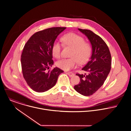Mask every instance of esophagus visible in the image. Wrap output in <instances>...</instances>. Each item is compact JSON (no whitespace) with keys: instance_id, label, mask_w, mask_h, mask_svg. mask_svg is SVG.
Masks as SVG:
<instances>
[{"instance_id":"1","label":"esophagus","mask_w":131,"mask_h":131,"mask_svg":"<svg viewBox=\"0 0 131 131\" xmlns=\"http://www.w3.org/2000/svg\"><path fill=\"white\" fill-rule=\"evenodd\" d=\"M67 74L70 76V77H73V76H74L75 75H74V74L73 73H72V72H68L67 73Z\"/></svg>"}]
</instances>
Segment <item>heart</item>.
Returning a JSON list of instances; mask_svg holds the SVG:
<instances>
[{
  "label": "heart",
  "instance_id": "b5f03b06",
  "mask_svg": "<svg viewBox=\"0 0 131 131\" xmlns=\"http://www.w3.org/2000/svg\"><path fill=\"white\" fill-rule=\"evenodd\" d=\"M62 41L65 46L72 48L73 50L70 55L71 58L58 60L56 63L57 67L64 71H69L76 68L78 62L83 64L88 60L92 52V47L90 44L85 42L82 37L74 33H69L62 37ZM61 51V45L58 41H55L52 46L53 56L60 58Z\"/></svg>",
  "mask_w": 131,
  "mask_h": 131
}]
</instances>
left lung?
I'll return each mask as SVG.
<instances>
[{"label": "left lung", "instance_id": "8db88e82", "mask_svg": "<svg viewBox=\"0 0 131 131\" xmlns=\"http://www.w3.org/2000/svg\"><path fill=\"white\" fill-rule=\"evenodd\" d=\"M78 29L88 38L92 52L90 60L82 69L87 74H76L80 78V81L75 85L74 89L82 95L89 96L95 93L106 80L111 68V56L108 46L100 37L90 30Z\"/></svg>", "mask_w": 131, "mask_h": 131}]
</instances>
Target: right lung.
<instances>
[{"mask_svg":"<svg viewBox=\"0 0 131 131\" xmlns=\"http://www.w3.org/2000/svg\"><path fill=\"white\" fill-rule=\"evenodd\" d=\"M66 27H52L34 34L25 44L21 56L23 77L32 90L45 92L53 87L63 71L53 64L52 46L57 36Z\"/></svg>","mask_w":131,"mask_h":131,"instance_id":"obj_1","label":"right lung"}]
</instances>
